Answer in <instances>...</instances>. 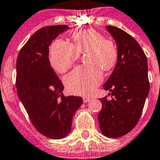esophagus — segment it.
Instances as JSON below:
<instances>
[{"label":"esophagus","mask_w":160,"mask_h":160,"mask_svg":"<svg viewBox=\"0 0 160 160\" xmlns=\"http://www.w3.org/2000/svg\"><path fill=\"white\" fill-rule=\"evenodd\" d=\"M91 100H92L91 97H83V101H84V103H88V102H89Z\"/></svg>","instance_id":"obj_1"}]
</instances>
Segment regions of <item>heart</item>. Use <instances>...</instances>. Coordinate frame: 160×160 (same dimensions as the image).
I'll use <instances>...</instances> for the list:
<instances>
[{
  "instance_id": "1",
  "label": "heart",
  "mask_w": 160,
  "mask_h": 160,
  "mask_svg": "<svg viewBox=\"0 0 160 160\" xmlns=\"http://www.w3.org/2000/svg\"><path fill=\"white\" fill-rule=\"evenodd\" d=\"M73 43L58 39L51 44L49 60L51 67L59 73L68 72L74 65L80 53L85 54L87 65L76 68L64 78L67 89L71 93L88 95L103 80L105 70H110L116 63L118 51L111 40L93 29L74 32Z\"/></svg>"
}]
</instances>
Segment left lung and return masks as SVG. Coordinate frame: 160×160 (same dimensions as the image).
Instances as JSON below:
<instances>
[{"mask_svg": "<svg viewBox=\"0 0 160 160\" xmlns=\"http://www.w3.org/2000/svg\"><path fill=\"white\" fill-rule=\"evenodd\" d=\"M106 29L116 40L118 61L104 84L112 99L107 96L100 99L102 109L98 120L104 135L119 138L131 131L141 117L150 89L147 59L138 42L128 33L112 26Z\"/></svg>", "mask_w": 160, "mask_h": 160, "instance_id": "1", "label": "left lung"}]
</instances>
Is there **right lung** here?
<instances>
[{
  "instance_id": "add662e5",
  "label": "right lung",
  "mask_w": 160,
  "mask_h": 160,
  "mask_svg": "<svg viewBox=\"0 0 160 160\" xmlns=\"http://www.w3.org/2000/svg\"><path fill=\"white\" fill-rule=\"evenodd\" d=\"M69 27L49 26L36 31L17 59L16 88L34 128L47 138H64L72 117L83 103L80 97H65L63 85L50 63L49 46Z\"/></svg>"
}]
</instances>
